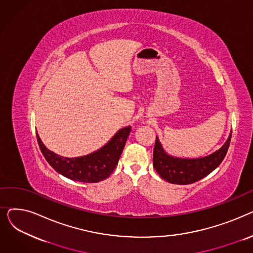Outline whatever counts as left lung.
Segmentation results:
<instances>
[{
	"label": "left lung",
	"mask_w": 253,
	"mask_h": 253,
	"mask_svg": "<svg viewBox=\"0 0 253 253\" xmlns=\"http://www.w3.org/2000/svg\"><path fill=\"white\" fill-rule=\"evenodd\" d=\"M232 137L231 133L222 147L206 157L201 158H177L166 153L162 144L156 137L154 148L153 165L163 179L170 183L190 184L207 176L219 166L227 155Z\"/></svg>",
	"instance_id": "8db88e82"
}]
</instances>
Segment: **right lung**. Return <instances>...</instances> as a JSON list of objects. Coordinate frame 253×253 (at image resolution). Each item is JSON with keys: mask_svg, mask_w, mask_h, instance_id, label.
Listing matches in <instances>:
<instances>
[{"mask_svg": "<svg viewBox=\"0 0 253 253\" xmlns=\"http://www.w3.org/2000/svg\"><path fill=\"white\" fill-rule=\"evenodd\" d=\"M131 127L120 129L99 150L86 156L65 158L48 150L37 133L38 143L47 162L59 174L81 182H98L108 178L118 165Z\"/></svg>", "mask_w": 253, "mask_h": 253, "instance_id": "right-lung-1", "label": "right lung"}]
</instances>
